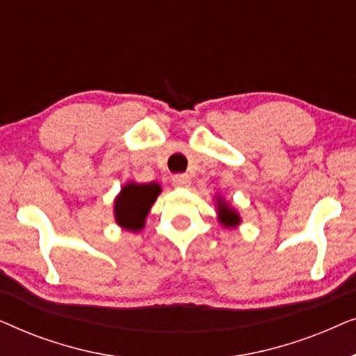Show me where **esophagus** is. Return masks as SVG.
<instances>
[{"mask_svg": "<svg viewBox=\"0 0 356 356\" xmlns=\"http://www.w3.org/2000/svg\"><path fill=\"white\" fill-rule=\"evenodd\" d=\"M172 183L175 188H189L191 186V178L188 175H175L172 178Z\"/></svg>", "mask_w": 356, "mask_h": 356, "instance_id": "obj_1", "label": "esophagus"}]
</instances>
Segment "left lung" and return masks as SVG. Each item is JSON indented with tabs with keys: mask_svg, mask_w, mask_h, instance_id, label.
Here are the masks:
<instances>
[{
	"mask_svg": "<svg viewBox=\"0 0 356 356\" xmlns=\"http://www.w3.org/2000/svg\"><path fill=\"white\" fill-rule=\"evenodd\" d=\"M217 218L225 228H236L241 223V217L232 204H228L222 196H216Z\"/></svg>",
	"mask_w": 356,
	"mask_h": 356,
	"instance_id": "1",
	"label": "left lung"
}]
</instances>
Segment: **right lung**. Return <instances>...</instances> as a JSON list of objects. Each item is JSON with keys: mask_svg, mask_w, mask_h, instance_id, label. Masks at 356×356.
Listing matches in <instances>:
<instances>
[{"mask_svg": "<svg viewBox=\"0 0 356 356\" xmlns=\"http://www.w3.org/2000/svg\"><path fill=\"white\" fill-rule=\"evenodd\" d=\"M162 186L159 183H126L113 202L115 222L128 232H140L145 227L150 207L157 201Z\"/></svg>", "mask_w": 356, "mask_h": 356, "instance_id": "right-lung-1", "label": "right lung"}]
</instances>
